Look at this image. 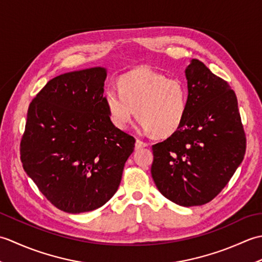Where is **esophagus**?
I'll use <instances>...</instances> for the list:
<instances>
[{
  "mask_svg": "<svg viewBox=\"0 0 262 262\" xmlns=\"http://www.w3.org/2000/svg\"><path fill=\"white\" fill-rule=\"evenodd\" d=\"M148 145L147 143H145V142H143V141H141V140H136V143H135V147L136 148H142V147H146Z\"/></svg>",
  "mask_w": 262,
  "mask_h": 262,
  "instance_id": "34e87169",
  "label": "esophagus"
}]
</instances>
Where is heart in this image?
I'll list each match as a JSON object with an SVG mask.
<instances>
[{"mask_svg":"<svg viewBox=\"0 0 262 262\" xmlns=\"http://www.w3.org/2000/svg\"><path fill=\"white\" fill-rule=\"evenodd\" d=\"M104 100L110 119L119 129L129 126L136 114L143 132L169 136L185 119L188 90L179 79L142 68L122 75L119 88L108 89Z\"/></svg>","mask_w":262,"mask_h":262,"instance_id":"1","label":"heart"}]
</instances>
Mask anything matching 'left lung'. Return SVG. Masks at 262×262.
<instances>
[{
    "instance_id": "left-lung-1",
    "label": "left lung",
    "mask_w": 262,
    "mask_h": 262,
    "mask_svg": "<svg viewBox=\"0 0 262 262\" xmlns=\"http://www.w3.org/2000/svg\"><path fill=\"white\" fill-rule=\"evenodd\" d=\"M185 73V119L176 133L152 146L151 173L165 198L190 207L209 203L223 190L243 161L247 140L229 83L198 59Z\"/></svg>"
}]
</instances>
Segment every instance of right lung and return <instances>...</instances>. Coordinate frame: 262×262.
<instances>
[{
  "instance_id": "obj_1",
  "label": "right lung",
  "mask_w": 262,
  "mask_h": 262,
  "mask_svg": "<svg viewBox=\"0 0 262 262\" xmlns=\"http://www.w3.org/2000/svg\"><path fill=\"white\" fill-rule=\"evenodd\" d=\"M107 70L74 71L48 81L28 109L22 166L55 207L71 214L101 207L118 190L135 138L110 120Z\"/></svg>"
}]
</instances>
